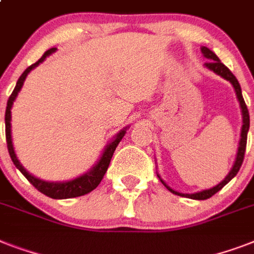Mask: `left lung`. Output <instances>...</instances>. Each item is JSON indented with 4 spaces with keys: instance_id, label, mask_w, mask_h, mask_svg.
I'll use <instances>...</instances> for the list:
<instances>
[{
    "instance_id": "obj_1",
    "label": "left lung",
    "mask_w": 254,
    "mask_h": 254,
    "mask_svg": "<svg viewBox=\"0 0 254 254\" xmlns=\"http://www.w3.org/2000/svg\"><path fill=\"white\" fill-rule=\"evenodd\" d=\"M201 53L204 55L208 62L205 63V67L209 68L211 71H213L217 75H220L221 77H224L227 80L233 85L235 88V92H236V96H237V100H239V103H240V107H241V112H243V127H241V139H240V145H239V151H237V157H236V161H235V165H233L232 170L229 171V174L225 177V179L221 183H219L217 186L212 187V189L209 190H204V191H200V192H196V193H181V192H177V191H174L173 189H170L169 186L165 183V182L161 179V182L163 183V186L169 190L170 192L175 193V195H179V196H186V197H191V199H195V200H205V199H208L211 197L212 195L217 192V191H220L223 187H224L227 183H228L233 177H236V174L239 173V170H240L241 165H243V161H244V154H245V149H247V137H248V130H249V112H248V108H247V104H245L244 99H243V93H241V87L239 84V81L235 77L231 71H229L227 67H225L223 63L220 62V59L216 57V54L212 53L211 50L207 49V47H201Z\"/></svg>"
}]
</instances>
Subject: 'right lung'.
Here are the masks:
<instances>
[{
	"label": "right lung",
	"instance_id": "obj_1",
	"mask_svg": "<svg viewBox=\"0 0 254 254\" xmlns=\"http://www.w3.org/2000/svg\"><path fill=\"white\" fill-rule=\"evenodd\" d=\"M55 51V49H50L47 50L42 58L38 62H35L34 64H31L30 67L23 71L19 79H18L17 84H15V88H14V91L11 92V95H10L9 100H7V107H6V112H5V133H6V143H7V150H9L10 158L13 161V163L15 165L19 171L23 174V177L27 179V181L31 183V185L38 190V191H41L42 193H45L46 196L53 197V199H68V197H76V196H81V195H85V193L91 192L92 190H95L97 186L100 185V182L103 179L104 174L107 173L108 166H109V163H111L112 155L115 153L116 147L120 143V141L123 139V137L127 133V127L123 129V130L117 133L116 135V138L112 141L109 145H107L105 147V150H104L103 155H101V158L97 162L93 169H91V171H88L85 173L84 175H81L79 178H75L72 181L68 182H57V183H54V182H45L41 181V179H38V178L33 177L31 174H29L26 171L22 165L19 163V161L17 159V155L14 153L13 149V143H11V133H10V120H11V105H13V101L17 97L18 92L21 91L22 85H23V81H25L26 76H27V73L31 71L33 68H35L39 63L45 61L46 58L51 55V54Z\"/></svg>",
	"mask_w": 254,
	"mask_h": 254
}]
</instances>
